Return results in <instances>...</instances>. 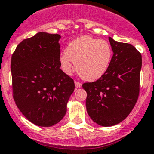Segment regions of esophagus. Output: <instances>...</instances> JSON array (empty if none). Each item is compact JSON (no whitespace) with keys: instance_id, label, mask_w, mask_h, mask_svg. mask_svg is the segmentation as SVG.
I'll use <instances>...</instances> for the list:
<instances>
[{"instance_id":"34e87169","label":"esophagus","mask_w":154,"mask_h":154,"mask_svg":"<svg viewBox=\"0 0 154 154\" xmlns=\"http://www.w3.org/2000/svg\"><path fill=\"white\" fill-rule=\"evenodd\" d=\"M75 86L76 88H81V86H82V84H81V82H78V81H75Z\"/></svg>"}]
</instances>
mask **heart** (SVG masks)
I'll use <instances>...</instances> for the list:
<instances>
[{"label":"heart","mask_w":154,"mask_h":154,"mask_svg":"<svg viewBox=\"0 0 154 154\" xmlns=\"http://www.w3.org/2000/svg\"><path fill=\"white\" fill-rule=\"evenodd\" d=\"M112 54L109 42L89 35H83L68 44L60 61L65 73L71 72L73 62L81 78L94 81L106 73L110 66Z\"/></svg>","instance_id":"obj_1"}]
</instances>
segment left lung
Returning a JSON list of instances; mask_svg holds the SVG:
<instances>
[{"label": "left lung", "mask_w": 154, "mask_h": 154, "mask_svg": "<svg viewBox=\"0 0 154 154\" xmlns=\"http://www.w3.org/2000/svg\"><path fill=\"white\" fill-rule=\"evenodd\" d=\"M113 51L106 73L94 82L85 83L87 112L101 126H112L132 112L140 93L141 53L129 43L109 37Z\"/></svg>", "instance_id": "obj_1"}]
</instances>
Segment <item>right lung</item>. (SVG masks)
<instances>
[{"label":"right lung","instance_id":"1","mask_svg":"<svg viewBox=\"0 0 154 154\" xmlns=\"http://www.w3.org/2000/svg\"><path fill=\"white\" fill-rule=\"evenodd\" d=\"M61 36L37 33L24 39L11 57L13 97L21 112L35 125L49 127L66 112L73 80L60 69Z\"/></svg>","mask_w":154,"mask_h":154}]
</instances>
